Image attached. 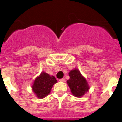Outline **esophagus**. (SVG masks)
Here are the masks:
<instances>
[{
	"label": "esophagus",
	"instance_id": "esophagus-1",
	"mask_svg": "<svg viewBox=\"0 0 122 122\" xmlns=\"http://www.w3.org/2000/svg\"><path fill=\"white\" fill-rule=\"evenodd\" d=\"M59 81H60V82H64L65 81V79L64 78H62V79H59Z\"/></svg>",
	"mask_w": 122,
	"mask_h": 122
}]
</instances>
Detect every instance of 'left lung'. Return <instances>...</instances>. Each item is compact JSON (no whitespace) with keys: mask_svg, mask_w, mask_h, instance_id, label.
I'll return each instance as SVG.
<instances>
[{"mask_svg":"<svg viewBox=\"0 0 122 122\" xmlns=\"http://www.w3.org/2000/svg\"><path fill=\"white\" fill-rule=\"evenodd\" d=\"M68 74L70 79L66 82L73 96L80 98L89 92L90 89L89 84L78 69L72 70Z\"/></svg>","mask_w":122,"mask_h":122,"instance_id":"left-lung-1","label":"left lung"}]
</instances>
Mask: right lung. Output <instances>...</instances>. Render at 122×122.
Listing matches in <instances>:
<instances>
[{
	"label": "right lung",
	"instance_id": "right-lung-1",
	"mask_svg": "<svg viewBox=\"0 0 122 122\" xmlns=\"http://www.w3.org/2000/svg\"><path fill=\"white\" fill-rule=\"evenodd\" d=\"M57 82L54 76L43 71L35 79L32 86V90L38 98H43L50 93L52 86Z\"/></svg>",
	"mask_w": 122,
	"mask_h": 122
}]
</instances>
